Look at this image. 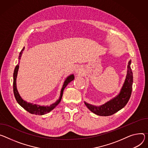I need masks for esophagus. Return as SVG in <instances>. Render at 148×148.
<instances>
[{
  "label": "esophagus",
  "mask_w": 148,
  "mask_h": 148,
  "mask_svg": "<svg viewBox=\"0 0 148 148\" xmlns=\"http://www.w3.org/2000/svg\"><path fill=\"white\" fill-rule=\"evenodd\" d=\"M75 72L76 74H82V73H83L82 68L81 66H76L75 69Z\"/></svg>",
  "instance_id": "1"
}]
</instances>
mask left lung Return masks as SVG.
<instances>
[{"label": "left lung", "mask_w": 148, "mask_h": 148, "mask_svg": "<svg viewBox=\"0 0 148 148\" xmlns=\"http://www.w3.org/2000/svg\"><path fill=\"white\" fill-rule=\"evenodd\" d=\"M130 64L131 60L128 62L125 82L119 93L116 97L99 106L90 104L84 101L86 106L91 112L99 116H108L117 112L126 105L131 96L133 80Z\"/></svg>", "instance_id": "1"}]
</instances>
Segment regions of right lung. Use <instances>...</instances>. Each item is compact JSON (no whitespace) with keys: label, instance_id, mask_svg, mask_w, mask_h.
<instances>
[{"label":"right lung","instance_id":"obj_1","mask_svg":"<svg viewBox=\"0 0 148 148\" xmlns=\"http://www.w3.org/2000/svg\"><path fill=\"white\" fill-rule=\"evenodd\" d=\"M25 49V47L23 48L21 52L19 53V56L18 58V64L16 66L15 69L14 70V72H13V93H14V96L16 99V100L17 101L18 103L23 108L26 110L29 113L36 115H44L45 114L49 112H50L51 110H52L55 107L60 103L62 97V94L64 90L66 87V86L68 85L71 82H72L73 80L74 79V74H71L69 76L67 77L65 79V80L64 82L62 87L61 90V93H60V96L59 99L55 102L51 104L50 106H41L39 104H33L31 103L27 102L26 101H25L20 96L19 93L17 90V87H16V78L18 75V72L19 70V62H20V60L21 58L22 55L23 51Z\"/></svg>","mask_w":148,"mask_h":148}]
</instances>
